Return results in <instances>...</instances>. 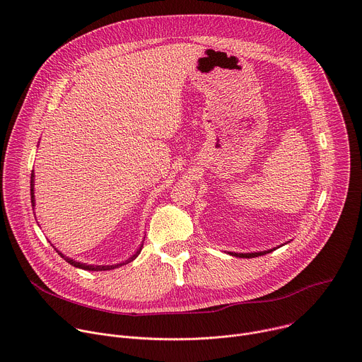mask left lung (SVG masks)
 Listing matches in <instances>:
<instances>
[{"instance_id":"obj_1","label":"left lung","mask_w":362,"mask_h":362,"mask_svg":"<svg viewBox=\"0 0 362 362\" xmlns=\"http://www.w3.org/2000/svg\"><path fill=\"white\" fill-rule=\"evenodd\" d=\"M269 252H272V249H271V250H268V252H256V253H230V255H233V256H239V257H256V256L265 255V253H269Z\"/></svg>"}]
</instances>
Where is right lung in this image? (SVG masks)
<instances>
[{"instance_id":"obj_1","label":"right lung","mask_w":362,"mask_h":362,"mask_svg":"<svg viewBox=\"0 0 362 362\" xmlns=\"http://www.w3.org/2000/svg\"><path fill=\"white\" fill-rule=\"evenodd\" d=\"M33 177H34V175L31 173V203L34 204V185H33ZM141 247H143V245L139 247V250L132 256V257H129V259L126 261V262H123V264H117V265H107V267H100V265H97V267H94V265H86V264H80V262H76V261H73V259H70V257H67V256H64L62 252H59V255L62 256V257H64V261L66 262H69L70 265H73V267H76V268H80V269H86V271H109V269H115V268H119V267H122V265H124V264H129V262H132L134 257L140 253V250H141Z\"/></svg>"}]
</instances>
